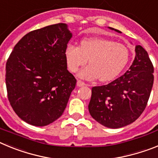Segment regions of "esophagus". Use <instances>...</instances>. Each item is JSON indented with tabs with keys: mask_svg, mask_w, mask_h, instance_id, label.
<instances>
[{
	"mask_svg": "<svg viewBox=\"0 0 158 158\" xmlns=\"http://www.w3.org/2000/svg\"><path fill=\"white\" fill-rule=\"evenodd\" d=\"M77 85L78 87H81V86L86 85V84L85 83V82L81 81L78 80V81H77Z\"/></svg>",
	"mask_w": 158,
	"mask_h": 158,
	"instance_id": "obj_1",
	"label": "esophagus"
}]
</instances>
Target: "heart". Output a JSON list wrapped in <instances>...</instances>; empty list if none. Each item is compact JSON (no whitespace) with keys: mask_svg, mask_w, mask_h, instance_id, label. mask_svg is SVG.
Returning <instances> with one entry per match:
<instances>
[{"mask_svg":"<svg viewBox=\"0 0 158 158\" xmlns=\"http://www.w3.org/2000/svg\"><path fill=\"white\" fill-rule=\"evenodd\" d=\"M65 57L68 69L73 73L81 66H88L80 70L78 76L84 79H96L109 81L115 79L128 63L130 52L122 43L104 38H88L81 42V47L69 44Z\"/></svg>","mask_w":158,"mask_h":158,"instance_id":"obj_1","label":"heart"}]
</instances>
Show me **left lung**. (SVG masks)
Segmentation results:
<instances>
[{
  "label": "left lung",
  "mask_w": 158,
  "mask_h": 158,
  "mask_svg": "<svg viewBox=\"0 0 158 158\" xmlns=\"http://www.w3.org/2000/svg\"><path fill=\"white\" fill-rule=\"evenodd\" d=\"M135 53L133 63L123 75L105 85L92 89L89 113L103 126L116 129L129 125L146 108L153 87V66L142 46L135 47Z\"/></svg>",
  "instance_id": "1"
}]
</instances>
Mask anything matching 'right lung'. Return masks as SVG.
<instances>
[{"label": "right lung", "instance_id": "add662e5", "mask_svg": "<svg viewBox=\"0 0 158 158\" xmlns=\"http://www.w3.org/2000/svg\"><path fill=\"white\" fill-rule=\"evenodd\" d=\"M71 38L67 25L60 23L29 32L14 47L5 82L12 109L24 122L47 126L65 111L77 83L65 57Z\"/></svg>", "mask_w": 158, "mask_h": 158}]
</instances>
